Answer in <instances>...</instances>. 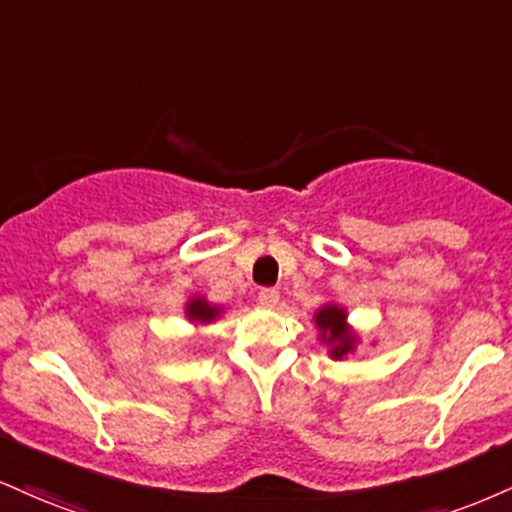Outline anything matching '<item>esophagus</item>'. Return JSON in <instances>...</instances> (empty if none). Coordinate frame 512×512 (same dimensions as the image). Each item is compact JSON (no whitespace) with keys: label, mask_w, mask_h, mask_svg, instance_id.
Returning a JSON list of instances; mask_svg holds the SVG:
<instances>
[{"label":"esophagus","mask_w":512,"mask_h":512,"mask_svg":"<svg viewBox=\"0 0 512 512\" xmlns=\"http://www.w3.org/2000/svg\"><path fill=\"white\" fill-rule=\"evenodd\" d=\"M279 291L276 288H264V291H260V295H257V300H260L262 307H276L279 305Z\"/></svg>","instance_id":"34e87169"}]
</instances>
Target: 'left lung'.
Listing matches in <instances>:
<instances>
[{"instance_id": "1", "label": "left lung", "mask_w": 512, "mask_h": 512, "mask_svg": "<svg viewBox=\"0 0 512 512\" xmlns=\"http://www.w3.org/2000/svg\"><path fill=\"white\" fill-rule=\"evenodd\" d=\"M346 319H348L346 310L334 303L322 305L315 315L319 341L329 346V355L334 357V360H343V357H348L357 346V336L353 334V329H350Z\"/></svg>"}]
</instances>
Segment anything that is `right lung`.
Returning <instances> with one entry per match:
<instances>
[{
  "instance_id": "1",
  "label": "right lung",
  "mask_w": 512,
  "mask_h": 512,
  "mask_svg": "<svg viewBox=\"0 0 512 512\" xmlns=\"http://www.w3.org/2000/svg\"><path fill=\"white\" fill-rule=\"evenodd\" d=\"M219 315L221 307L209 305L205 298H200V295H195V298H190L186 303V317L193 324H212Z\"/></svg>"
}]
</instances>
